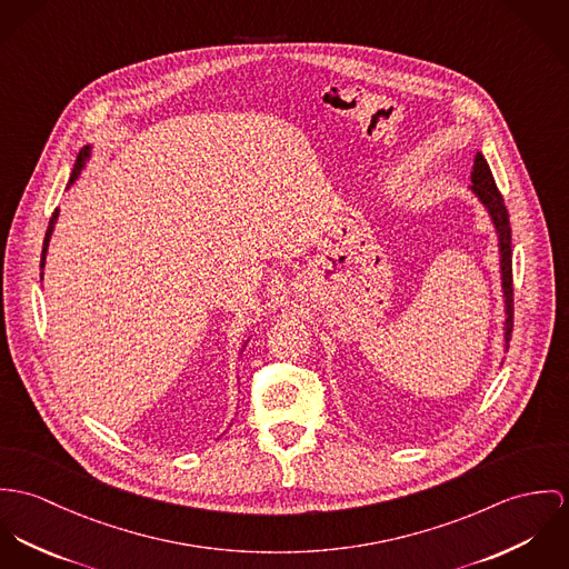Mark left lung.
I'll use <instances>...</instances> for the list:
<instances>
[{
	"label": "left lung",
	"instance_id": "8db88e82",
	"mask_svg": "<svg viewBox=\"0 0 569 569\" xmlns=\"http://www.w3.org/2000/svg\"><path fill=\"white\" fill-rule=\"evenodd\" d=\"M471 193L482 202L487 209L491 224L498 236V253H500V281H502V299H505V351H508V340L512 331V240H510V222L506 211L505 198L498 191L493 181L491 168L482 152L473 154V168H471Z\"/></svg>",
	"mask_w": 569,
	"mask_h": 569
}]
</instances>
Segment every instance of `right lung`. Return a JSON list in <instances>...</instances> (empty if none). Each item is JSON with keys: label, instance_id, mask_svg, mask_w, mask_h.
<instances>
[{"label": "right lung", "instance_id": "obj_1", "mask_svg": "<svg viewBox=\"0 0 569 569\" xmlns=\"http://www.w3.org/2000/svg\"><path fill=\"white\" fill-rule=\"evenodd\" d=\"M93 157V143H87V146H82V150L78 152V159H76V166H73V170H71V177H69V183H67V190L80 179V174H82V170L87 168V163H89V159ZM57 220H59V209L54 211V216H52V220H50V227H48V233H46V242H43V254H41V270L46 268V254H48V249H50V240H52V233H54V227H57ZM41 279H43V274H41ZM247 342H249V338L242 342V349H240V356H242V351H244V347H247Z\"/></svg>", "mask_w": 569, "mask_h": 569}]
</instances>
